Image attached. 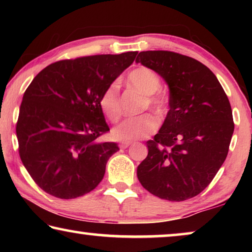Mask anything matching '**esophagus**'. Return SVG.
Instances as JSON below:
<instances>
[{"mask_svg": "<svg viewBox=\"0 0 252 252\" xmlns=\"http://www.w3.org/2000/svg\"><path fill=\"white\" fill-rule=\"evenodd\" d=\"M131 144H132V142H129V141H127V142H122V143H120V148L121 149H126L127 147L131 146Z\"/></svg>", "mask_w": 252, "mask_h": 252, "instance_id": "1", "label": "esophagus"}]
</instances>
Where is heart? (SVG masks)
<instances>
[{
	"label": "heart",
	"instance_id": "b5f03b06",
	"mask_svg": "<svg viewBox=\"0 0 252 252\" xmlns=\"http://www.w3.org/2000/svg\"><path fill=\"white\" fill-rule=\"evenodd\" d=\"M127 82L144 96L142 110L151 109L157 116L163 117L167 112V99L158 91L161 89V80L158 74L148 67H138L127 76ZM100 105L103 113L111 122H117L121 117L119 83H111L100 97ZM158 120L150 113H144L135 118H129L121 122L112 131L114 138L119 141H133L143 139L155 132Z\"/></svg>",
	"mask_w": 252,
	"mask_h": 252
}]
</instances>
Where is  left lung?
Listing matches in <instances>:
<instances>
[{"label": "left lung", "instance_id": "8db88e82", "mask_svg": "<svg viewBox=\"0 0 252 252\" xmlns=\"http://www.w3.org/2000/svg\"><path fill=\"white\" fill-rule=\"evenodd\" d=\"M135 62L169 87V112L149 140L136 170L144 189L160 199L185 201L206 189L227 158L234 125L228 96L210 69L170 51H143Z\"/></svg>", "mask_w": 252, "mask_h": 252}]
</instances>
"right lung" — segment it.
Instances as JSON below:
<instances>
[{"label": "right lung", "mask_w": 252, "mask_h": 252, "mask_svg": "<svg viewBox=\"0 0 252 252\" xmlns=\"http://www.w3.org/2000/svg\"><path fill=\"white\" fill-rule=\"evenodd\" d=\"M136 54L62 60L42 70L28 87L16 123L19 153L46 193L74 199L103 179L106 162L119 147L97 141L110 130L100 97Z\"/></svg>", "instance_id": "obj_1"}]
</instances>
